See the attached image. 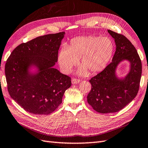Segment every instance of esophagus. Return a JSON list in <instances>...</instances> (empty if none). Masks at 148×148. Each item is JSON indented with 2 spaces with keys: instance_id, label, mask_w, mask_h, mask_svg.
Masks as SVG:
<instances>
[{
  "instance_id": "34e87169",
  "label": "esophagus",
  "mask_w": 148,
  "mask_h": 148,
  "mask_svg": "<svg viewBox=\"0 0 148 148\" xmlns=\"http://www.w3.org/2000/svg\"><path fill=\"white\" fill-rule=\"evenodd\" d=\"M80 81V80L78 79H76V78H73V79H72V84H77L79 83Z\"/></svg>"
}]
</instances>
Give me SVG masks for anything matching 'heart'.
Wrapping results in <instances>:
<instances>
[{
    "label": "heart",
    "mask_w": 148,
    "mask_h": 148,
    "mask_svg": "<svg viewBox=\"0 0 148 148\" xmlns=\"http://www.w3.org/2000/svg\"><path fill=\"white\" fill-rule=\"evenodd\" d=\"M113 41L108 37L86 35L74 38L64 45L58 54V61L64 73H69L80 59L79 73L85 75L103 71L113 56Z\"/></svg>",
    "instance_id": "obj_1"
}]
</instances>
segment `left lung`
Masks as SVG:
<instances>
[{"label":"left lung","mask_w":148,"mask_h":148,"mask_svg":"<svg viewBox=\"0 0 148 148\" xmlns=\"http://www.w3.org/2000/svg\"><path fill=\"white\" fill-rule=\"evenodd\" d=\"M115 39L116 51L112 62L89 81L91 90L87 102L100 113H114L121 110L136 96L141 81L142 64L137 50L124 35L108 29ZM126 59L131 64L129 74L123 80L115 75L117 65Z\"/></svg>","instance_id":"obj_1"}]
</instances>
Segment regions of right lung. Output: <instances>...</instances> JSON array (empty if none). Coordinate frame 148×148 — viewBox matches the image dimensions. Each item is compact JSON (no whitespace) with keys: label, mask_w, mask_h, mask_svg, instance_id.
I'll use <instances>...</instances> for the list:
<instances>
[{"label":"right lung","mask_w":148,"mask_h":148,"mask_svg":"<svg viewBox=\"0 0 148 148\" xmlns=\"http://www.w3.org/2000/svg\"><path fill=\"white\" fill-rule=\"evenodd\" d=\"M65 33L41 36L19 45L8 58L5 74L9 95L25 110L35 115H49L62 103L71 78L53 66ZM36 65L40 72L29 74Z\"/></svg>","instance_id":"right-lung-1"}]
</instances>
